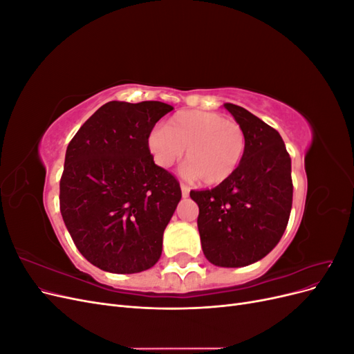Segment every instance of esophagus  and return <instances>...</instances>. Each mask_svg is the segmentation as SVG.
I'll use <instances>...</instances> for the list:
<instances>
[{
	"label": "esophagus",
	"instance_id": "34e87169",
	"mask_svg": "<svg viewBox=\"0 0 354 354\" xmlns=\"http://www.w3.org/2000/svg\"><path fill=\"white\" fill-rule=\"evenodd\" d=\"M180 189H181V195H183V198H187V196H189V194H190V189H189V186H186V185H180Z\"/></svg>",
	"mask_w": 354,
	"mask_h": 354
}]
</instances>
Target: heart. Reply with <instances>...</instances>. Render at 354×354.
Wrapping results in <instances>:
<instances>
[{"mask_svg":"<svg viewBox=\"0 0 354 354\" xmlns=\"http://www.w3.org/2000/svg\"><path fill=\"white\" fill-rule=\"evenodd\" d=\"M147 147L160 168L173 167L185 153L181 174L218 185L233 176L242 162L246 138L242 127L212 112L187 111L174 115L167 127H155Z\"/></svg>","mask_w":354,"mask_h":354,"instance_id":"obj_1","label":"heart"}]
</instances>
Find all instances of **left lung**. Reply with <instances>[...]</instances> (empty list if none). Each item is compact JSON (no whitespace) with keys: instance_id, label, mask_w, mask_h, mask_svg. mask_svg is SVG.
Instances as JSON below:
<instances>
[{"instance_id":"obj_1","label":"left lung","mask_w":354,"mask_h":354,"mask_svg":"<svg viewBox=\"0 0 354 354\" xmlns=\"http://www.w3.org/2000/svg\"><path fill=\"white\" fill-rule=\"evenodd\" d=\"M245 133L246 149L233 176L211 190H192L199 207L203 255L214 266L243 267L279 243L292 207L291 158L281 134L260 118L224 103Z\"/></svg>"}]
</instances>
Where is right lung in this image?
<instances>
[{"instance_id": "add662e5", "label": "right lung", "mask_w": 354, "mask_h": 354, "mask_svg": "<svg viewBox=\"0 0 354 354\" xmlns=\"http://www.w3.org/2000/svg\"><path fill=\"white\" fill-rule=\"evenodd\" d=\"M173 109L162 102H109L66 149L62 217L78 251L104 272H143L162 254L164 230L181 190L153 162L147 138Z\"/></svg>"}]
</instances>
